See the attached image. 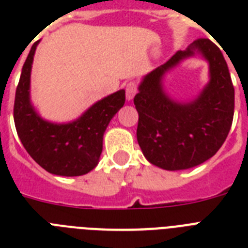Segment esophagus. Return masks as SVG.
<instances>
[{
    "mask_svg": "<svg viewBox=\"0 0 248 248\" xmlns=\"http://www.w3.org/2000/svg\"><path fill=\"white\" fill-rule=\"evenodd\" d=\"M138 93V86H136L135 82H128L127 86H126V99L128 101L132 100L134 96L136 95Z\"/></svg>",
    "mask_w": 248,
    "mask_h": 248,
    "instance_id": "obj_1",
    "label": "esophagus"
}]
</instances>
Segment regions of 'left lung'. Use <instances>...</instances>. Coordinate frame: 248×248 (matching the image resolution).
Here are the masks:
<instances>
[{"label": "left lung", "instance_id": "obj_1", "mask_svg": "<svg viewBox=\"0 0 248 248\" xmlns=\"http://www.w3.org/2000/svg\"><path fill=\"white\" fill-rule=\"evenodd\" d=\"M209 64V81L190 101L180 102L164 89L167 73L186 59ZM134 99L139 113L136 138L144 157L169 171L196 167L210 159L227 139L234 114V87L223 52L200 38L141 78Z\"/></svg>", "mask_w": 248, "mask_h": 248}]
</instances>
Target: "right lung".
Segmentation results:
<instances>
[{
	"mask_svg": "<svg viewBox=\"0 0 248 248\" xmlns=\"http://www.w3.org/2000/svg\"><path fill=\"white\" fill-rule=\"evenodd\" d=\"M37 41L25 60L15 93L14 121L17 135L29 155L47 172L81 176L99 163L103 136L109 122L124 104V90L93 103L69 122L42 118L31 100V72Z\"/></svg>",
	"mask_w": 248,
	"mask_h": 248,
	"instance_id": "right-lung-1",
	"label": "right lung"
}]
</instances>
